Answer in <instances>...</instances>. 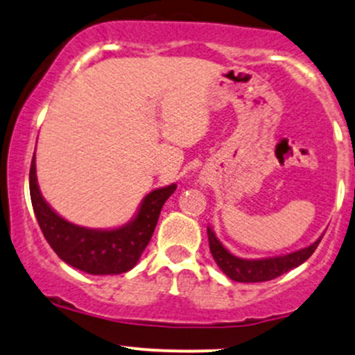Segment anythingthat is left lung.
<instances>
[{"label": "left lung", "mask_w": 355, "mask_h": 355, "mask_svg": "<svg viewBox=\"0 0 355 355\" xmlns=\"http://www.w3.org/2000/svg\"><path fill=\"white\" fill-rule=\"evenodd\" d=\"M208 241H210V251L213 259L220 266V270L226 276L232 277L238 283H261L284 275L293 268H297L314 253L315 248L321 243V238L304 250L294 251V253L276 256V258L266 259H241L233 256L226 248L218 241L211 228H207Z\"/></svg>", "instance_id": "left-lung-1"}]
</instances>
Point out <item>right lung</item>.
Here are the masks:
<instances>
[{"label":"right lung","instance_id":"1","mask_svg":"<svg viewBox=\"0 0 355 355\" xmlns=\"http://www.w3.org/2000/svg\"><path fill=\"white\" fill-rule=\"evenodd\" d=\"M177 185L157 189L144 198L130 223L115 230H89L72 225L42 198L36 180V162L29 168V193L34 215L46 241L64 263L89 275H121L132 270L150 241L162 207Z\"/></svg>","mask_w":355,"mask_h":355}]
</instances>
